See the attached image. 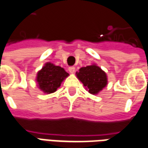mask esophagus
<instances>
[{"instance_id": "1", "label": "esophagus", "mask_w": 148, "mask_h": 148, "mask_svg": "<svg viewBox=\"0 0 148 148\" xmlns=\"http://www.w3.org/2000/svg\"><path fill=\"white\" fill-rule=\"evenodd\" d=\"M68 71L71 74H74V72H75V67H74V66H70L68 69Z\"/></svg>"}]
</instances>
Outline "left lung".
<instances>
[{"instance_id": "obj_1", "label": "left lung", "mask_w": 148, "mask_h": 148, "mask_svg": "<svg viewBox=\"0 0 148 148\" xmlns=\"http://www.w3.org/2000/svg\"><path fill=\"white\" fill-rule=\"evenodd\" d=\"M76 74L88 92L93 95L99 93L108 85L107 74L96 64L82 67Z\"/></svg>"}]
</instances>
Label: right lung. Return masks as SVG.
<instances>
[{"label":"right lung","mask_w":148,"mask_h":148,"mask_svg":"<svg viewBox=\"0 0 148 148\" xmlns=\"http://www.w3.org/2000/svg\"><path fill=\"white\" fill-rule=\"evenodd\" d=\"M68 75V73L63 67L54 65L53 63H46L38 72L36 81L40 90L45 93L50 94L55 92L60 88L61 83Z\"/></svg>","instance_id":"right-lung-1"}]
</instances>
